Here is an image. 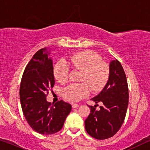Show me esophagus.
<instances>
[{"label":"esophagus","mask_w":150,"mask_h":150,"mask_svg":"<svg viewBox=\"0 0 150 150\" xmlns=\"http://www.w3.org/2000/svg\"><path fill=\"white\" fill-rule=\"evenodd\" d=\"M72 107H73V108H76L79 107V105L78 104H76V103H73L72 104Z\"/></svg>","instance_id":"obj_1"}]
</instances>
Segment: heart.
Wrapping results in <instances>:
<instances>
[{
    "mask_svg": "<svg viewBox=\"0 0 150 150\" xmlns=\"http://www.w3.org/2000/svg\"><path fill=\"white\" fill-rule=\"evenodd\" d=\"M71 65L73 69L82 71L81 81H86L94 91H99L104 87L109 77V67L101 62V57L91 51H86L69 57L67 62L61 59L53 69L55 78L61 83L69 79ZM91 88L86 83H72L63 90L64 97L69 101L77 102L89 95Z\"/></svg>",
    "mask_w": 150,
    "mask_h": 150,
    "instance_id": "1",
    "label": "heart"
}]
</instances>
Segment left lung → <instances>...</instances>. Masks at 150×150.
<instances>
[{"label": "left lung", "instance_id": "obj_1", "mask_svg": "<svg viewBox=\"0 0 150 150\" xmlns=\"http://www.w3.org/2000/svg\"><path fill=\"white\" fill-rule=\"evenodd\" d=\"M109 77L106 84L91 100L94 106L88 105L91 113L85 120V129L92 137L99 140L108 139L115 134L122 125L128 105V87L122 66L116 59L110 62ZM102 105L99 111L97 103Z\"/></svg>", "mask_w": 150, "mask_h": 150}]
</instances>
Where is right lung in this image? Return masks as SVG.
Returning a JSON list of instances; mask_svg holds the SVG:
<instances>
[{"label":"right lung","mask_w":150,"mask_h":150,"mask_svg":"<svg viewBox=\"0 0 150 150\" xmlns=\"http://www.w3.org/2000/svg\"><path fill=\"white\" fill-rule=\"evenodd\" d=\"M49 47L39 50L28 63L20 87V100L24 115L33 130L53 134L62 128L71 105L61 100L47 101V93L55 84L53 59Z\"/></svg>","instance_id":"1"}]
</instances>
